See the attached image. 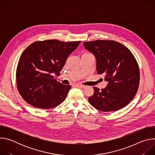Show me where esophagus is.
<instances>
[{"label": "esophagus", "instance_id": "obj_1", "mask_svg": "<svg viewBox=\"0 0 155 155\" xmlns=\"http://www.w3.org/2000/svg\"><path fill=\"white\" fill-rule=\"evenodd\" d=\"M75 85H76V86H77V87H78L80 88H84V87H85L84 85H83V84H76Z\"/></svg>", "mask_w": 155, "mask_h": 155}]
</instances>
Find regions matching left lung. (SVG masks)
Masks as SVG:
<instances>
[{
  "label": "left lung",
  "instance_id": "obj_1",
  "mask_svg": "<svg viewBox=\"0 0 155 155\" xmlns=\"http://www.w3.org/2000/svg\"><path fill=\"white\" fill-rule=\"evenodd\" d=\"M86 50L96 59L98 74H104L108 84L101 90L94 87L88 97L90 104L102 112L117 111L126 106L137 92L140 72L133 54L124 45L114 40L83 43Z\"/></svg>",
  "mask_w": 155,
  "mask_h": 155
}]
</instances>
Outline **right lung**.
<instances>
[{"instance_id": "1", "label": "right lung", "mask_w": 155, "mask_h": 155, "mask_svg": "<svg viewBox=\"0 0 155 155\" xmlns=\"http://www.w3.org/2000/svg\"><path fill=\"white\" fill-rule=\"evenodd\" d=\"M80 42L37 41L25 49L18 64L16 78L18 92L26 102L36 108L49 109L65 100L71 86L57 81L53 75L60 74Z\"/></svg>"}]
</instances>
